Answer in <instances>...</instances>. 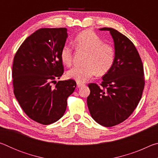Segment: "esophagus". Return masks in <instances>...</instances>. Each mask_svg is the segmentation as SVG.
<instances>
[{"instance_id":"obj_1","label":"esophagus","mask_w":158,"mask_h":158,"mask_svg":"<svg viewBox=\"0 0 158 158\" xmlns=\"http://www.w3.org/2000/svg\"><path fill=\"white\" fill-rule=\"evenodd\" d=\"M83 85H84V84H81V83H79V82L77 83V88H81V86H83Z\"/></svg>"}]
</instances>
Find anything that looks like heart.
<instances>
[{"label": "heart", "instance_id": "heart-1", "mask_svg": "<svg viewBox=\"0 0 158 158\" xmlns=\"http://www.w3.org/2000/svg\"><path fill=\"white\" fill-rule=\"evenodd\" d=\"M74 43L79 49L86 52L84 65L75 67L68 72L67 76L79 83H84L97 73L103 76L111 70L116 60L114 47L104 43L103 40L91 30H85L74 38ZM60 58L64 65L70 66L73 63V52L70 47L65 45L60 52Z\"/></svg>", "mask_w": 158, "mask_h": 158}]
</instances>
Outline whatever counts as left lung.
Here are the masks:
<instances>
[{"mask_svg": "<svg viewBox=\"0 0 158 158\" xmlns=\"http://www.w3.org/2000/svg\"><path fill=\"white\" fill-rule=\"evenodd\" d=\"M116 60L111 70L102 77L100 85L89 84L87 98L90 114L95 121L105 127H112L125 121L137 107L145 85L143 67L132 42L111 28Z\"/></svg>", "mask_w": 158, "mask_h": 158, "instance_id": "8db88e82", "label": "left lung"}]
</instances>
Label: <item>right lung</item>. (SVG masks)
Instances as JSON below:
<instances>
[{"instance_id":"add662e5","label":"right lung","mask_w":158,"mask_h":158,"mask_svg":"<svg viewBox=\"0 0 158 158\" xmlns=\"http://www.w3.org/2000/svg\"><path fill=\"white\" fill-rule=\"evenodd\" d=\"M67 37L66 28H40L23 41L14 57L15 95L25 114L40 124L53 123L63 116L67 99L77 86L73 79L55 81L64 72L60 52Z\"/></svg>"}]
</instances>
